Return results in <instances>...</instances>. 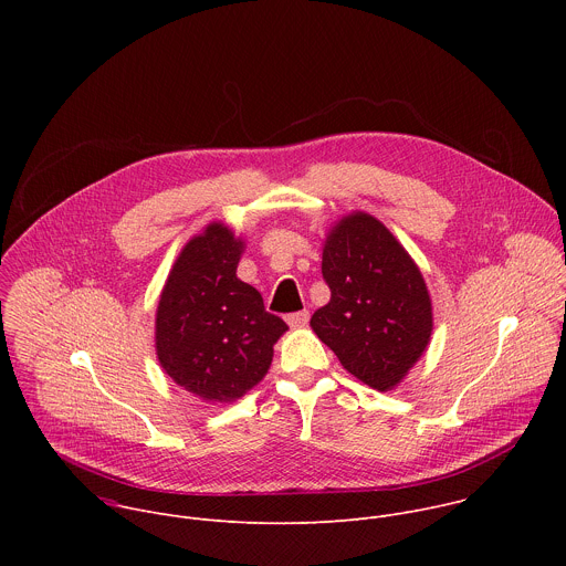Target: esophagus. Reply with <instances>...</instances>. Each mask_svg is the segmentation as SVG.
Listing matches in <instances>:
<instances>
[{"mask_svg": "<svg viewBox=\"0 0 566 566\" xmlns=\"http://www.w3.org/2000/svg\"><path fill=\"white\" fill-rule=\"evenodd\" d=\"M286 322H289V327H304L306 322H308V311L302 308V311L289 313V315H286Z\"/></svg>", "mask_w": 566, "mask_h": 566, "instance_id": "esophagus-1", "label": "esophagus"}]
</instances>
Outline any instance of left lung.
Listing matches in <instances>:
<instances>
[{
	"mask_svg": "<svg viewBox=\"0 0 566 566\" xmlns=\"http://www.w3.org/2000/svg\"><path fill=\"white\" fill-rule=\"evenodd\" d=\"M322 277L332 300L311 327L365 385L387 391L426 352L432 304L421 271L374 217L354 212L327 237Z\"/></svg>",
	"mask_w": 566,
	"mask_h": 566,
	"instance_id": "left-lung-1",
	"label": "left lung"
}]
</instances>
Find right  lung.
I'll return each mask as SVG.
<instances>
[{
	"mask_svg": "<svg viewBox=\"0 0 566 566\" xmlns=\"http://www.w3.org/2000/svg\"><path fill=\"white\" fill-rule=\"evenodd\" d=\"M244 241L223 223L190 239L156 311V354L168 376L203 400L228 402L258 385L289 329L258 289L237 277Z\"/></svg>",
	"mask_w": 566,
	"mask_h": 566,
	"instance_id": "1",
	"label": "right lung"
}]
</instances>
